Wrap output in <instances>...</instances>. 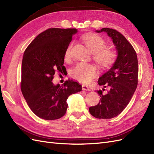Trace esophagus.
Masks as SVG:
<instances>
[{
	"label": "esophagus",
	"instance_id": "obj_1",
	"mask_svg": "<svg viewBox=\"0 0 154 154\" xmlns=\"http://www.w3.org/2000/svg\"><path fill=\"white\" fill-rule=\"evenodd\" d=\"M82 89L85 90V91H91V89H90L88 86L86 85H82Z\"/></svg>",
	"mask_w": 154,
	"mask_h": 154
}]
</instances>
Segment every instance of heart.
I'll use <instances>...</instances> for the list:
<instances>
[{
    "mask_svg": "<svg viewBox=\"0 0 154 154\" xmlns=\"http://www.w3.org/2000/svg\"><path fill=\"white\" fill-rule=\"evenodd\" d=\"M82 40L86 46L93 53V60L101 68L106 69L113 64L116 59V53L113 49L106 47V42L102 37L95 33L85 34ZM71 45L66 49L65 60L70 58ZM97 71L95 67L89 63L81 62L72 70V76L82 83H88L95 76Z\"/></svg>",
    "mask_w": 154,
    "mask_h": 154,
    "instance_id": "heart-1",
    "label": "heart"
}]
</instances>
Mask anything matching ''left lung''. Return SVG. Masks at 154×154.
<instances>
[{"label":"left lung","mask_w":154,"mask_h":154,"mask_svg":"<svg viewBox=\"0 0 154 154\" xmlns=\"http://www.w3.org/2000/svg\"><path fill=\"white\" fill-rule=\"evenodd\" d=\"M97 32H105L116 46L118 56L110 69L98 80L99 85L108 89L104 94L97 91L100 100L96 106L89 107V112L99 119H111L125 109L132 98L138 84V59L133 47L125 37L115 29L103 28Z\"/></svg>","instance_id":"1"}]
</instances>
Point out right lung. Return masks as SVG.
Here are the masks:
<instances>
[{
    "label": "right lung",
    "instance_id": "1",
    "mask_svg": "<svg viewBox=\"0 0 154 154\" xmlns=\"http://www.w3.org/2000/svg\"><path fill=\"white\" fill-rule=\"evenodd\" d=\"M77 32L76 29H48L39 34L24 52L21 92L31 110L40 118H61L68 107V97L82 91V85L72 80L62 85L52 82L55 71L64 70L65 51Z\"/></svg>",
    "mask_w": 154,
    "mask_h": 154
}]
</instances>
